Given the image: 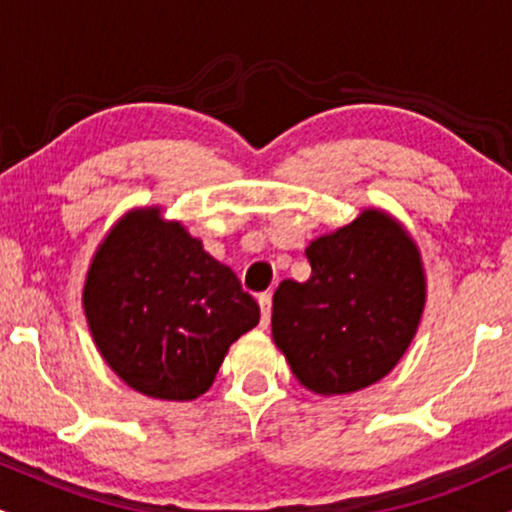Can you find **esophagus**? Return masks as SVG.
<instances>
[{
	"mask_svg": "<svg viewBox=\"0 0 512 512\" xmlns=\"http://www.w3.org/2000/svg\"><path fill=\"white\" fill-rule=\"evenodd\" d=\"M260 310H262V326H267L269 317H272V293L260 295Z\"/></svg>",
	"mask_w": 512,
	"mask_h": 512,
	"instance_id": "1",
	"label": "esophagus"
}]
</instances>
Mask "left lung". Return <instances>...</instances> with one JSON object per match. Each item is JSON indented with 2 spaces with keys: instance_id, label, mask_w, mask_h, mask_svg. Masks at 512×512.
I'll return each instance as SVG.
<instances>
[{
  "instance_id": "obj_1",
  "label": "left lung",
  "mask_w": 512,
  "mask_h": 512,
  "mask_svg": "<svg viewBox=\"0 0 512 512\" xmlns=\"http://www.w3.org/2000/svg\"><path fill=\"white\" fill-rule=\"evenodd\" d=\"M310 279L274 293L272 336L295 379L341 396L384 379L420 326L427 281L410 233L381 209H365L305 250Z\"/></svg>"
}]
</instances>
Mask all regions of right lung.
Instances as JSON below:
<instances>
[{
  "label": "right lung",
  "mask_w": 512,
  "mask_h": 512,
  "mask_svg": "<svg viewBox=\"0 0 512 512\" xmlns=\"http://www.w3.org/2000/svg\"><path fill=\"white\" fill-rule=\"evenodd\" d=\"M92 341L135 391L202 396L231 343L260 322V305L159 207L131 209L92 257L83 286Z\"/></svg>",
  "instance_id": "1"
}]
</instances>
